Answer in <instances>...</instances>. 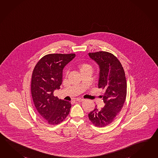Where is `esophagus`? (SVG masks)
Returning a JSON list of instances; mask_svg holds the SVG:
<instances>
[{
    "mask_svg": "<svg viewBox=\"0 0 158 158\" xmlns=\"http://www.w3.org/2000/svg\"><path fill=\"white\" fill-rule=\"evenodd\" d=\"M84 100V99H83V98H77L76 99L77 102H83Z\"/></svg>",
    "mask_w": 158,
    "mask_h": 158,
    "instance_id": "obj_1",
    "label": "esophagus"
}]
</instances>
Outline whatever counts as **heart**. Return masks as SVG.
I'll return each mask as SVG.
<instances>
[{
    "label": "heart",
    "mask_w": 158,
    "mask_h": 158,
    "mask_svg": "<svg viewBox=\"0 0 158 158\" xmlns=\"http://www.w3.org/2000/svg\"><path fill=\"white\" fill-rule=\"evenodd\" d=\"M78 68L81 73L84 71H92V67L88 63H81L78 65Z\"/></svg>",
    "instance_id": "obj_1"
}]
</instances>
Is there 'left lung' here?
<instances>
[{"mask_svg":"<svg viewBox=\"0 0 158 158\" xmlns=\"http://www.w3.org/2000/svg\"><path fill=\"white\" fill-rule=\"evenodd\" d=\"M88 55L99 66L98 87L105 91L102 96L104 108H95L88 118L95 126L105 127L112 123L124 104L127 92L125 74L119 60L112 53L101 51Z\"/></svg>","mask_w":158,"mask_h":158,"instance_id":"obj_1","label":"left lung"}]
</instances>
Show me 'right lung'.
Wrapping results in <instances>:
<instances>
[{
    "mask_svg": "<svg viewBox=\"0 0 158 158\" xmlns=\"http://www.w3.org/2000/svg\"><path fill=\"white\" fill-rule=\"evenodd\" d=\"M75 56V54L46 55L37 62L33 71L32 98L39 114L50 125L62 123L70 111L71 102L59 99L54 96L53 92L60 89L63 69Z\"/></svg>",
    "mask_w": 158,
    "mask_h": 158,
    "instance_id": "add662e5",
    "label": "right lung"
}]
</instances>
